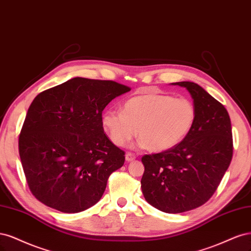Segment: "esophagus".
Here are the masks:
<instances>
[{
	"mask_svg": "<svg viewBox=\"0 0 251 251\" xmlns=\"http://www.w3.org/2000/svg\"><path fill=\"white\" fill-rule=\"evenodd\" d=\"M125 158H126L127 161H132V160L135 159V155L131 152H127L126 155H125Z\"/></svg>",
	"mask_w": 251,
	"mask_h": 251,
	"instance_id": "obj_1",
	"label": "esophagus"
}]
</instances>
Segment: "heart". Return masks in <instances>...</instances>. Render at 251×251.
<instances>
[{
    "label": "heart",
    "mask_w": 251,
    "mask_h": 251,
    "mask_svg": "<svg viewBox=\"0 0 251 251\" xmlns=\"http://www.w3.org/2000/svg\"><path fill=\"white\" fill-rule=\"evenodd\" d=\"M196 117L195 105L188 98L146 93L128 99L122 110L104 111L102 125L118 147L130 142L137 129L142 147L161 152L177 146L189 135Z\"/></svg>",
    "instance_id": "1"
}]
</instances>
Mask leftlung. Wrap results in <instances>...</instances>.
<instances>
[{
  "label": "left lung",
  "mask_w": 251,
  "mask_h": 251,
  "mask_svg": "<svg viewBox=\"0 0 251 251\" xmlns=\"http://www.w3.org/2000/svg\"><path fill=\"white\" fill-rule=\"evenodd\" d=\"M172 84L191 94L196 122L177 146L142 157L141 188L152 206L178 214L201 206L214 195L229 167L233 148L230 119L223 105L197 83Z\"/></svg>",
  "instance_id": "1"
}]
</instances>
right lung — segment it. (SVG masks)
Listing matches in <instances>:
<instances>
[{"mask_svg":"<svg viewBox=\"0 0 251 251\" xmlns=\"http://www.w3.org/2000/svg\"><path fill=\"white\" fill-rule=\"evenodd\" d=\"M130 87L76 77L38 94L23 124L19 152L37 200L62 213L98 202L125 152L104 133L102 111Z\"/></svg>","mask_w":251,"mask_h":251,"instance_id":"right-lung-1","label":"right lung"}]
</instances>
